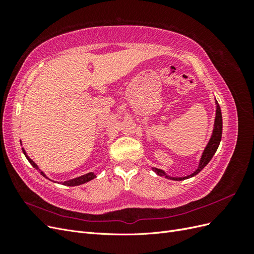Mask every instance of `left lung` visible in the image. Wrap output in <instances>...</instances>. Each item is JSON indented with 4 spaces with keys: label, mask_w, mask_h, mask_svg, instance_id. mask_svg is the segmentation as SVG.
Returning a JSON list of instances; mask_svg holds the SVG:
<instances>
[{
    "label": "left lung",
    "mask_w": 254,
    "mask_h": 254,
    "mask_svg": "<svg viewBox=\"0 0 254 254\" xmlns=\"http://www.w3.org/2000/svg\"><path fill=\"white\" fill-rule=\"evenodd\" d=\"M217 105V108H216V118H215V124H214V129H213V134L210 139V142L207 143L206 147L202 153L201 156V160L200 162H199V166L197 170L190 176L187 177H182V178H172V177H168L165 175V173L161 170H158V168H152L155 173H157L159 176H165L166 178H171L173 180H184V179H188L190 178V177H193L195 175H197L199 172H201L203 170V167L210 162L211 159L213 158V156L215 155V152H216L220 140H221V133H222V118H221V110H220V107L218 105V103L216 102Z\"/></svg>",
    "instance_id": "left-lung-1"
}]
</instances>
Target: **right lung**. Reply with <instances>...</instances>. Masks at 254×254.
Here are the masks:
<instances>
[{"mask_svg": "<svg viewBox=\"0 0 254 254\" xmlns=\"http://www.w3.org/2000/svg\"><path fill=\"white\" fill-rule=\"evenodd\" d=\"M22 150H23V153H24L25 155V157L27 158V160H28V162L32 164L36 170H38L40 172V174L43 176V177H45V178H47V176L44 175V173L43 172H41L40 170H39V167L37 166V164L34 162V161L30 159L27 155H26V152H25V150L22 148ZM96 177V175L95 174H93V173H89V174H86V175H83V176H80V177H78V178H75V179H72V180H68V181H65V182H64V186H67V187H75V186H80V184H83V183H86V182H88V181H90V180H92V179H94Z\"/></svg>", "mask_w": 254, "mask_h": 254, "instance_id": "1", "label": "right lung"}]
</instances>
